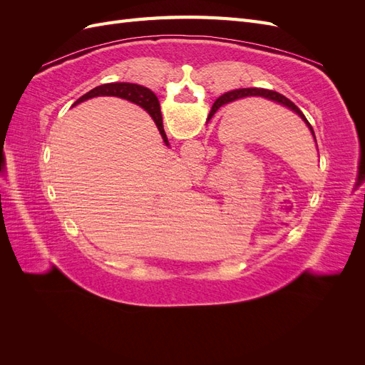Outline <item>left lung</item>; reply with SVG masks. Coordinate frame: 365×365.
Returning a JSON list of instances; mask_svg holds the SVG:
<instances>
[{
  "mask_svg": "<svg viewBox=\"0 0 365 365\" xmlns=\"http://www.w3.org/2000/svg\"><path fill=\"white\" fill-rule=\"evenodd\" d=\"M259 93L260 96H263V97H267V98H269V101H274V102H277V103H280V105H283V106H286V108H289L291 111H294L295 114H298L302 117V120L304 121V123L307 125V128L311 129V132H312V135H314V138H315V132H314V129H312V126H311V123H309L307 121V118L304 117V114L300 111V109H298L297 106H295V103H292L289 98H286L283 94H280V93H275V91H271V90H236V91H230V93H225L224 96H220L217 101L213 103V106H212V111H210V115H208V118H212V115L217 111V109L222 106V105H227V103H230V102H235V101H237V98H240V97H245V96H250L251 93ZM252 96V94H251ZM256 96V94H254ZM317 141V140H315Z\"/></svg>",
  "mask_w": 365,
  "mask_h": 365,
  "instance_id": "1",
  "label": "left lung"
}]
</instances>
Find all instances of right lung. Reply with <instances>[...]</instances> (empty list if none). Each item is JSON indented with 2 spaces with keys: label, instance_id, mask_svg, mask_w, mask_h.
<instances>
[{
  "label": "right lung",
  "instance_id": "1",
  "mask_svg": "<svg viewBox=\"0 0 365 365\" xmlns=\"http://www.w3.org/2000/svg\"><path fill=\"white\" fill-rule=\"evenodd\" d=\"M97 96L121 97V98H126V101H129V102H134V103L140 105L141 108H145L146 111L150 114V117L153 118V121H155V125L160 130L164 143L165 145H169L168 137H165V132L163 129V117H161V111H160L158 98L150 90H148V88L137 85V83H105L101 86H96L94 90H91L90 93L83 94L74 105L81 103L83 101H88V98L97 97Z\"/></svg>",
  "mask_w": 365,
  "mask_h": 365
}]
</instances>
